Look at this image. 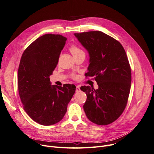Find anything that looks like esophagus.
Returning <instances> with one entry per match:
<instances>
[{"label": "esophagus", "mask_w": 154, "mask_h": 154, "mask_svg": "<svg viewBox=\"0 0 154 154\" xmlns=\"http://www.w3.org/2000/svg\"><path fill=\"white\" fill-rule=\"evenodd\" d=\"M80 91V88L79 86H76V92H79Z\"/></svg>", "instance_id": "1"}]
</instances>
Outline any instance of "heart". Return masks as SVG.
<instances>
[{
    "label": "heart",
    "mask_w": 154,
    "mask_h": 154,
    "mask_svg": "<svg viewBox=\"0 0 154 154\" xmlns=\"http://www.w3.org/2000/svg\"><path fill=\"white\" fill-rule=\"evenodd\" d=\"M69 50L71 51V53H72V54L73 55V56H76L78 54H81V53H84L83 50L81 48H79L78 46L75 45H72L70 47ZM72 78L76 79L77 78V76L75 75H72Z\"/></svg>",
    "instance_id": "b5f03b06"
}]
</instances>
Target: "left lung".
Returning a JSON list of instances; mask_svg holds the SVG:
<instances>
[{
	"instance_id": "8db88e82",
	"label": "left lung",
	"mask_w": 154,
	"mask_h": 154,
	"mask_svg": "<svg viewBox=\"0 0 154 154\" xmlns=\"http://www.w3.org/2000/svg\"><path fill=\"white\" fill-rule=\"evenodd\" d=\"M90 54L88 72L98 85L80 88L87 95L83 108L91 122L106 125L118 119L127 105L131 72L125 51L119 41L101 31L75 33Z\"/></svg>"
}]
</instances>
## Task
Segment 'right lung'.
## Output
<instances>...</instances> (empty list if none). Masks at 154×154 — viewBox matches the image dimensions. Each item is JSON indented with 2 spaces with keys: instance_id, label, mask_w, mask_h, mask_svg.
<instances>
[{
  "instance_id": "right-lung-1",
  "label": "right lung",
  "mask_w": 154,
  "mask_h": 154,
  "mask_svg": "<svg viewBox=\"0 0 154 154\" xmlns=\"http://www.w3.org/2000/svg\"><path fill=\"white\" fill-rule=\"evenodd\" d=\"M67 38L46 34L24 51L18 69V90L23 108L35 122L52 125L61 121L75 93V85L51 86L53 74Z\"/></svg>"
}]
</instances>
